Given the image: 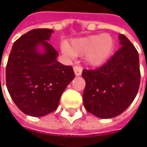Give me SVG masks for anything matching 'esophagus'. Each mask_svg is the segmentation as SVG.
Returning a JSON list of instances; mask_svg holds the SVG:
<instances>
[{
    "mask_svg": "<svg viewBox=\"0 0 147 147\" xmlns=\"http://www.w3.org/2000/svg\"><path fill=\"white\" fill-rule=\"evenodd\" d=\"M74 74H75L76 76H80L82 74V67L80 65H75L74 67Z\"/></svg>",
    "mask_w": 147,
    "mask_h": 147,
    "instance_id": "1",
    "label": "esophagus"
}]
</instances>
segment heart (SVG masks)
Masks as SVG:
<instances>
[{
    "mask_svg": "<svg viewBox=\"0 0 147 147\" xmlns=\"http://www.w3.org/2000/svg\"><path fill=\"white\" fill-rule=\"evenodd\" d=\"M115 39L110 34H98L74 40L70 47L63 43L62 52L66 56L73 58L74 55H86L89 65L99 66L110 58L115 49Z\"/></svg>",
    "mask_w": 147,
    "mask_h": 147,
    "instance_id": "1",
    "label": "heart"
}]
</instances>
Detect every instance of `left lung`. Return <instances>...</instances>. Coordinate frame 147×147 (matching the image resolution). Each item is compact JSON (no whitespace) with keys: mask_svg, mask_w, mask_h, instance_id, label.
<instances>
[{"mask_svg":"<svg viewBox=\"0 0 147 147\" xmlns=\"http://www.w3.org/2000/svg\"><path fill=\"white\" fill-rule=\"evenodd\" d=\"M119 39L122 47L105 65L82 73L86 82L84 107L101 119L122 114L132 104L140 86L138 52L124 35L119 34Z\"/></svg>","mask_w":147,"mask_h":147,"instance_id":"obj_1","label":"left lung"}]
</instances>
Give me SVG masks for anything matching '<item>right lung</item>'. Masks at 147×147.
Wrapping results in <instances>:
<instances>
[{"instance_id": "right-lung-1", "label": "right lung", "mask_w": 147, "mask_h": 147, "mask_svg": "<svg viewBox=\"0 0 147 147\" xmlns=\"http://www.w3.org/2000/svg\"><path fill=\"white\" fill-rule=\"evenodd\" d=\"M52 29L37 28L15 41L5 71L12 100L28 115L41 117L53 112L69 83L74 78L72 66L57 61L59 55L47 42ZM42 46L44 51L37 49Z\"/></svg>"}]
</instances>
